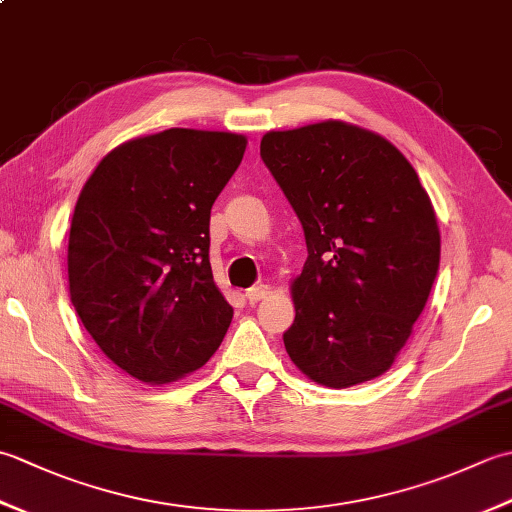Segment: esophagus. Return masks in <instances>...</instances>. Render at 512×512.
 <instances>
[{"label": "esophagus", "mask_w": 512, "mask_h": 512, "mask_svg": "<svg viewBox=\"0 0 512 512\" xmlns=\"http://www.w3.org/2000/svg\"><path fill=\"white\" fill-rule=\"evenodd\" d=\"M270 295V286H253V288H248L246 290V299H248V303H257V301H262V299H266Z\"/></svg>", "instance_id": "1"}]
</instances>
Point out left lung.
<instances>
[{
    "instance_id": "left-lung-1",
    "label": "left lung",
    "mask_w": 512,
    "mask_h": 512,
    "mask_svg": "<svg viewBox=\"0 0 512 512\" xmlns=\"http://www.w3.org/2000/svg\"><path fill=\"white\" fill-rule=\"evenodd\" d=\"M259 154L308 246L290 286V361L332 389L383 376L440 266L438 217L416 169L387 138L332 118L266 132Z\"/></svg>"
}]
</instances>
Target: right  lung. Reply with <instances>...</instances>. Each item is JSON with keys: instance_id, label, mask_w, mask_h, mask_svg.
<instances>
[{"instance_id": "obj_1", "label": "right lung", "mask_w": 512, "mask_h": 512, "mask_svg": "<svg viewBox=\"0 0 512 512\" xmlns=\"http://www.w3.org/2000/svg\"><path fill=\"white\" fill-rule=\"evenodd\" d=\"M248 138L171 127L107 154L74 206L72 306L103 354L167 385L220 347L233 308L213 281L209 220Z\"/></svg>"}]
</instances>
